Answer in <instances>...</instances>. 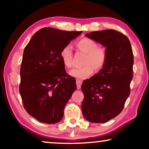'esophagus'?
I'll list each match as a JSON object with an SVG mask.
<instances>
[{
  "mask_svg": "<svg viewBox=\"0 0 149 149\" xmlns=\"http://www.w3.org/2000/svg\"><path fill=\"white\" fill-rule=\"evenodd\" d=\"M81 84H82V81H81L79 79H76V84H77V89H80L81 86Z\"/></svg>",
  "mask_w": 149,
  "mask_h": 149,
  "instance_id": "34e87169",
  "label": "esophagus"
}]
</instances>
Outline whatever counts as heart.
I'll return each mask as SVG.
<instances>
[{"mask_svg": "<svg viewBox=\"0 0 149 149\" xmlns=\"http://www.w3.org/2000/svg\"><path fill=\"white\" fill-rule=\"evenodd\" d=\"M79 51L86 54L84 67L75 68L70 72L72 76L84 79L94 73L95 69L100 70L104 68L108 58L107 51L104 48L98 47L96 42L89 38H83L75 43ZM72 51L69 46H65L60 51V58L63 64L68 68L73 66Z\"/></svg>", "mask_w": 149, "mask_h": 149, "instance_id": "1", "label": "heart"}]
</instances>
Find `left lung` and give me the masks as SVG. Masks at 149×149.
<instances>
[{"label": "left lung", "instance_id": "left-lung-1", "mask_svg": "<svg viewBox=\"0 0 149 149\" xmlns=\"http://www.w3.org/2000/svg\"><path fill=\"white\" fill-rule=\"evenodd\" d=\"M107 47L108 58L103 68L81 85L84 95L81 110L92 123H105L120 114L130 94L133 54L130 40L114 29L85 35Z\"/></svg>", "mask_w": 149, "mask_h": 149}]
</instances>
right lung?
<instances>
[{"label": "right lung", "instance_id": "1", "mask_svg": "<svg viewBox=\"0 0 149 149\" xmlns=\"http://www.w3.org/2000/svg\"><path fill=\"white\" fill-rule=\"evenodd\" d=\"M81 33L44 27L25 47L19 93L27 112L40 122H60L76 89L75 79L65 72L60 51Z\"/></svg>", "mask_w": 149, "mask_h": 149}]
</instances>
